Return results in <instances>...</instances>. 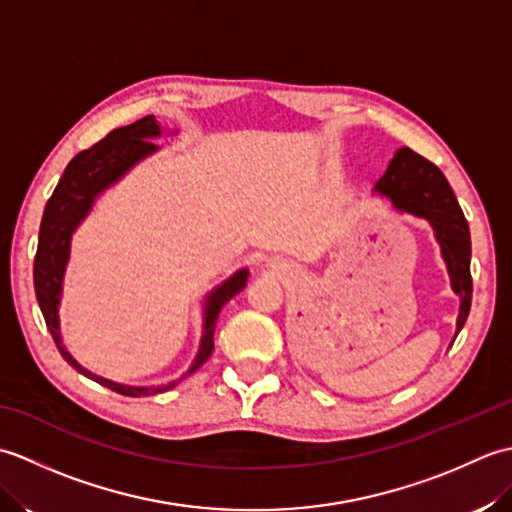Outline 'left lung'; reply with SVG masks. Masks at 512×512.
I'll return each mask as SVG.
<instances>
[{
    "label": "left lung",
    "instance_id": "left-lung-1",
    "mask_svg": "<svg viewBox=\"0 0 512 512\" xmlns=\"http://www.w3.org/2000/svg\"><path fill=\"white\" fill-rule=\"evenodd\" d=\"M374 195L391 202L398 213L427 220L440 244V253L451 277V290L460 297L455 336L464 328L471 310V233L458 198L444 173L409 147H400L374 184Z\"/></svg>",
    "mask_w": 512,
    "mask_h": 512
}]
</instances>
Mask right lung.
Here are the masks:
<instances>
[{
	"label": "right lung",
	"instance_id": "right-lung-1",
	"mask_svg": "<svg viewBox=\"0 0 512 512\" xmlns=\"http://www.w3.org/2000/svg\"><path fill=\"white\" fill-rule=\"evenodd\" d=\"M160 136L162 129L156 123V118L145 116L132 125L114 129V132L107 134L101 143L81 151V154H76L68 162L57 189H54L52 198L46 204V211H43L35 255V270H32V275H35V295L39 301L41 314L43 319H46L48 330L54 343L59 347L63 361H68L79 374L92 378L94 383L112 389L116 394L132 398L162 394V391L176 385V380L169 385H123L85 369L68 350H65L59 325V306L63 295L65 268H68L70 262V244L74 231L79 228L85 217L90 215L96 198H99L103 191H107L112 184L121 180L140 160L156 154L158 145L151 143V140ZM246 281L248 268H239L206 295L200 347L189 367V372L184 376L193 374L195 369L202 367L206 363V358L211 356L213 332L217 325V317H220V310L226 306L228 299H233L239 290L246 288Z\"/></svg>",
	"mask_w": 512,
	"mask_h": 512
}]
</instances>
